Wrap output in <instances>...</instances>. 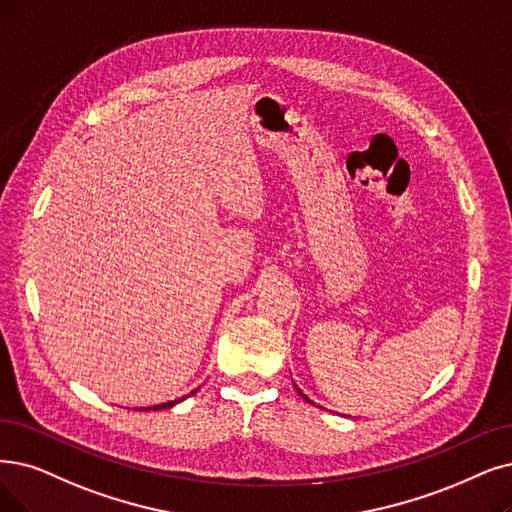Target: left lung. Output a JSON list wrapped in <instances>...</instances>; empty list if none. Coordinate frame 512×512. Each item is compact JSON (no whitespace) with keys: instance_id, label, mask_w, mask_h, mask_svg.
<instances>
[{"instance_id":"1","label":"left lung","mask_w":512,"mask_h":512,"mask_svg":"<svg viewBox=\"0 0 512 512\" xmlns=\"http://www.w3.org/2000/svg\"><path fill=\"white\" fill-rule=\"evenodd\" d=\"M298 393H300V391H298ZM300 395H302V393H300ZM302 397H304V399H306V395H302ZM306 401H309V399H306ZM309 403H311V401H309Z\"/></svg>"}]
</instances>
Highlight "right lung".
Segmentation results:
<instances>
[{"label":"right lung","mask_w":512,"mask_h":512,"mask_svg":"<svg viewBox=\"0 0 512 512\" xmlns=\"http://www.w3.org/2000/svg\"><path fill=\"white\" fill-rule=\"evenodd\" d=\"M180 399H176V401H168V403H161V405H153V407H147V410H166V407H172V405H176Z\"/></svg>","instance_id":"add662e5"}]
</instances>
